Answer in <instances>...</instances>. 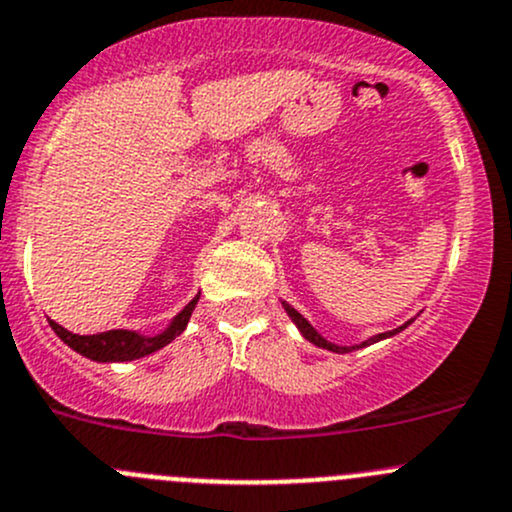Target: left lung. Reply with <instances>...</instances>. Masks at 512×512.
<instances>
[{
	"label": "left lung",
	"mask_w": 512,
	"mask_h": 512,
	"mask_svg": "<svg viewBox=\"0 0 512 512\" xmlns=\"http://www.w3.org/2000/svg\"><path fill=\"white\" fill-rule=\"evenodd\" d=\"M282 307H285L287 317L292 319V322H294V327L299 329V334H302V337L307 339V342H312L314 347H319V349H327V352H334V354H347V352H354V349H364V347H369V344H376V342H381V339H389V337H394V334L404 332V329L409 327L411 322H414V319H409V322H404V324H401V327L391 329V332H381V334H374V337L364 339V342H359V344H352V347H344V344H334V342H329L327 337H322V334H319L317 329H314L312 324H309V319H304L302 314H299L297 309L292 307V304H287V302H285V299H282Z\"/></svg>",
	"instance_id": "8db88e82"
}]
</instances>
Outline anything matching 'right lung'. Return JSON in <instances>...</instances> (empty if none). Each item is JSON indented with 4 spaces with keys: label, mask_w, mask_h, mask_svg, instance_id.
<instances>
[{
    "label": "right lung",
    "mask_w": 512,
    "mask_h": 512,
    "mask_svg": "<svg viewBox=\"0 0 512 512\" xmlns=\"http://www.w3.org/2000/svg\"><path fill=\"white\" fill-rule=\"evenodd\" d=\"M198 299L200 294H195V297L190 299L168 324H165V329H160L156 334H141L133 332V329H111V332L101 334H74L69 332V329L61 327V324H56L54 319H49V324L56 332V337H59L66 347H71L74 352L86 356V359L101 361V364H111V361H133L158 352L165 344L173 342L178 334H183Z\"/></svg>",
    "instance_id": "1"
}]
</instances>
